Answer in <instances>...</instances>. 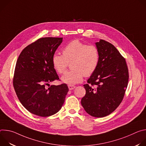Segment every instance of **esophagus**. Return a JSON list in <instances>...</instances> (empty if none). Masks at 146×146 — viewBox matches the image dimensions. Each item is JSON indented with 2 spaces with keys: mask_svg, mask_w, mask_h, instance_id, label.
<instances>
[{
  "mask_svg": "<svg viewBox=\"0 0 146 146\" xmlns=\"http://www.w3.org/2000/svg\"><path fill=\"white\" fill-rule=\"evenodd\" d=\"M68 88H69V90H72L73 89H74L76 88V87L74 86H68Z\"/></svg>",
  "mask_w": 146,
  "mask_h": 146,
  "instance_id": "esophagus-1",
  "label": "esophagus"
}]
</instances>
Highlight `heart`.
I'll use <instances>...</instances> for the list:
<instances>
[{"instance_id": "obj_1", "label": "heart", "mask_w": 146, "mask_h": 146, "mask_svg": "<svg viewBox=\"0 0 146 146\" xmlns=\"http://www.w3.org/2000/svg\"><path fill=\"white\" fill-rule=\"evenodd\" d=\"M62 55L54 54L52 65L59 74H63L70 64L71 70L61 77L62 81L70 86L82 81L83 76L92 74L99 62V52L94 46H88L78 40H72L62 50Z\"/></svg>"}]
</instances>
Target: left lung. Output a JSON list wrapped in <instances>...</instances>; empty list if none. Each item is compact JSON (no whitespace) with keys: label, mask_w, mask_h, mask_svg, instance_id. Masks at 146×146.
<instances>
[{"label":"left lung","mask_w":146,"mask_h":146,"mask_svg":"<svg viewBox=\"0 0 146 146\" xmlns=\"http://www.w3.org/2000/svg\"><path fill=\"white\" fill-rule=\"evenodd\" d=\"M99 52L97 69L90 76L81 103L86 111L95 117H103L120 105L127 90L129 73L125 59L108 41L95 43Z\"/></svg>","instance_id":"8db88e82"}]
</instances>
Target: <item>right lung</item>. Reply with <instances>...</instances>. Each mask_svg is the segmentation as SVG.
Listing matches in <instances>:
<instances>
[{"label": "right lung", "mask_w": 146, "mask_h": 146, "mask_svg": "<svg viewBox=\"0 0 146 146\" xmlns=\"http://www.w3.org/2000/svg\"><path fill=\"white\" fill-rule=\"evenodd\" d=\"M62 37H43L26 47L17 59L13 86L17 97L30 113L40 117L55 114L61 109L69 91L66 84L46 86L59 80L52 57Z\"/></svg>", "instance_id": "1"}]
</instances>
